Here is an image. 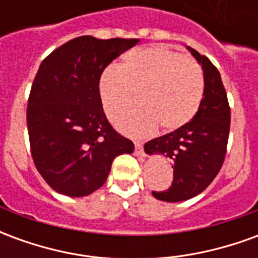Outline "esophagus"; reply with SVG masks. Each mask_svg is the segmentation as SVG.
I'll list each match as a JSON object with an SVG mask.
<instances>
[{
    "label": "esophagus",
    "mask_w": 258,
    "mask_h": 258,
    "mask_svg": "<svg viewBox=\"0 0 258 258\" xmlns=\"http://www.w3.org/2000/svg\"><path fill=\"white\" fill-rule=\"evenodd\" d=\"M135 155L137 156H145V152H144V148L141 145L140 142H135Z\"/></svg>",
    "instance_id": "esophagus-1"
}]
</instances>
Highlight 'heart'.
I'll return each mask as SVG.
<instances>
[{"label": "heart", "instance_id": "heart-1", "mask_svg": "<svg viewBox=\"0 0 258 258\" xmlns=\"http://www.w3.org/2000/svg\"><path fill=\"white\" fill-rule=\"evenodd\" d=\"M98 92L107 116L133 101L138 92L140 105L114 116L121 133L131 137L182 128L196 116L205 92L203 72L194 59L163 45L137 48L123 62L109 66L99 76Z\"/></svg>", "mask_w": 258, "mask_h": 258}]
</instances>
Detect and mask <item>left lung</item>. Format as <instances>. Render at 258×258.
Returning <instances> with one entry per match:
<instances>
[{
    "label": "left lung",
    "instance_id": "8db88e82",
    "mask_svg": "<svg viewBox=\"0 0 258 258\" xmlns=\"http://www.w3.org/2000/svg\"><path fill=\"white\" fill-rule=\"evenodd\" d=\"M203 70L205 92L196 116L182 128L145 144L148 155H163L174 163L173 184L167 190L152 192L163 202H182L211 184L225 159L231 110L221 76L209 58L186 47Z\"/></svg>",
    "mask_w": 258,
    "mask_h": 258
}]
</instances>
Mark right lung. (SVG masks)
Returning <instances> with one entry per match:
<instances>
[{"instance_id":"obj_1","label":"right lung","mask_w":258,"mask_h":258,"mask_svg":"<svg viewBox=\"0 0 258 258\" xmlns=\"http://www.w3.org/2000/svg\"><path fill=\"white\" fill-rule=\"evenodd\" d=\"M140 40L81 36L40 64L27 103L31 157L58 194L81 198L105 184L114 157L134 144L107 121L98 81L107 64Z\"/></svg>"}]
</instances>
